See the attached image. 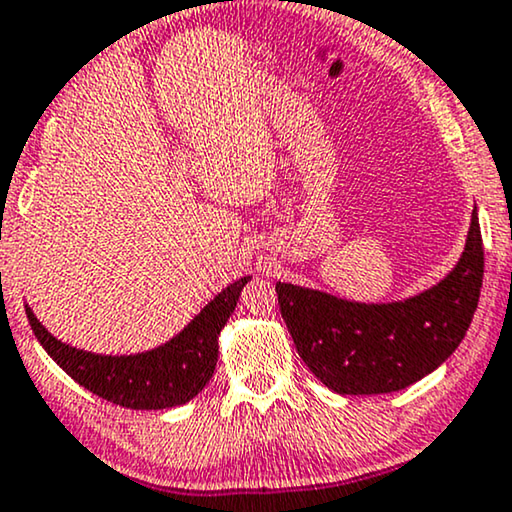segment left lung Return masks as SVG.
Returning a JSON list of instances; mask_svg holds the SVG:
<instances>
[{
	"mask_svg": "<svg viewBox=\"0 0 512 512\" xmlns=\"http://www.w3.org/2000/svg\"><path fill=\"white\" fill-rule=\"evenodd\" d=\"M484 247L477 211L466 251L440 284L407 301L367 305L277 282L298 355L338 395L395 393L459 348L480 301Z\"/></svg>",
	"mask_w": 512,
	"mask_h": 512,
	"instance_id": "obj_1",
	"label": "left lung"
}]
</instances>
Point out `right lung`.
<instances>
[{
	"mask_svg": "<svg viewBox=\"0 0 512 512\" xmlns=\"http://www.w3.org/2000/svg\"><path fill=\"white\" fill-rule=\"evenodd\" d=\"M249 277L225 287L181 334L155 350L138 355H96L61 343L42 327L25 305L37 341L79 386L126 409H169L190 402L209 378L218 360V334L235 313L240 291Z\"/></svg>",
	"mask_w": 512,
	"mask_h": 512,
	"instance_id": "add662e5",
	"label": "right lung"
}]
</instances>
